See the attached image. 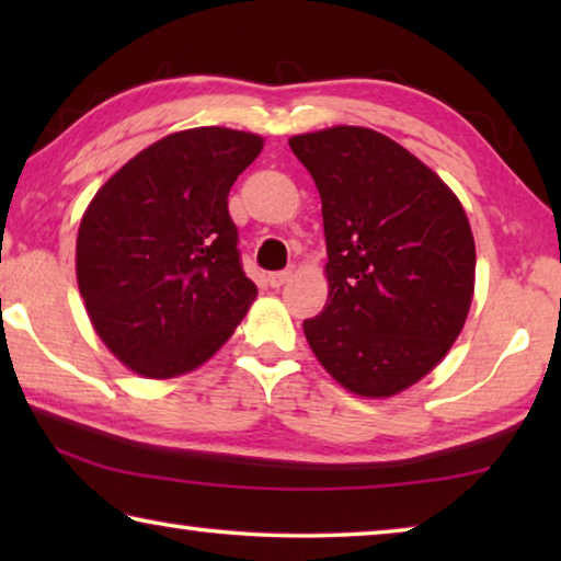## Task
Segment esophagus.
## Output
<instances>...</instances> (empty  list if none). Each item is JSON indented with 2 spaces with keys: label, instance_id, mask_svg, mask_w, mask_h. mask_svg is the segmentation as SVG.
<instances>
[{
  "label": "esophagus",
  "instance_id": "obj_1",
  "mask_svg": "<svg viewBox=\"0 0 561 561\" xmlns=\"http://www.w3.org/2000/svg\"><path fill=\"white\" fill-rule=\"evenodd\" d=\"M291 279V270H282V272H270L267 274V284L274 289H279L282 284H287Z\"/></svg>",
  "mask_w": 561,
  "mask_h": 561
}]
</instances>
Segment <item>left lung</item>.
Returning a JSON list of instances; mask_svg holds the SVG:
<instances>
[{"mask_svg":"<svg viewBox=\"0 0 561 561\" xmlns=\"http://www.w3.org/2000/svg\"><path fill=\"white\" fill-rule=\"evenodd\" d=\"M314 178L329 299L304 321L319 364L366 398L421 381L468 319L474 240L453 190L383 133L336 126L289 138Z\"/></svg>","mask_w":561,"mask_h":561,"instance_id":"1","label":"left lung"}]
</instances>
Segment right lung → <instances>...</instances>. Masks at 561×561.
<instances>
[{"mask_svg": "<svg viewBox=\"0 0 561 561\" xmlns=\"http://www.w3.org/2000/svg\"><path fill=\"white\" fill-rule=\"evenodd\" d=\"M262 138L232 128L170 133L130 158L83 213L76 279L113 354L146 378L205 364L257 297L227 195Z\"/></svg>", "mask_w": 561, "mask_h": 561, "instance_id": "obj_1", "label": "right lung"}]
</instances>
